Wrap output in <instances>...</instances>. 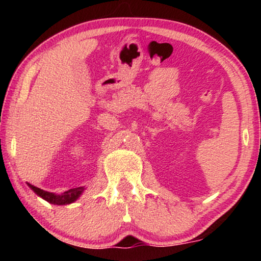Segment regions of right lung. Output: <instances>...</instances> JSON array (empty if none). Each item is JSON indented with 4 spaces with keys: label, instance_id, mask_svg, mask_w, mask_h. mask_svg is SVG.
<instances>
[{
    "label": "right lung",
    "instance_id": "obj_1",
    "mask_svg": "<svg viewBox=\"0 0 261 261\" xmlns=\"http://www.w3.org/2000/svg\"><path fill=\"white\" fill-rule=\"evenodd\" d=\"M27 184H28V187H30L38 196H40V197L44 198L45 201L52 203V204H57V205H65V204H70V203H73L82 195V192L84 191V188L81 187V188H76V189H70V190L63 192L62 195H56V194H53V192L45 191V190H42V189L34 187V185H32L30 183H27Z\"/></svg>",
    "mask_w": 261,
    "mask_h": 261
}]
</instances>
